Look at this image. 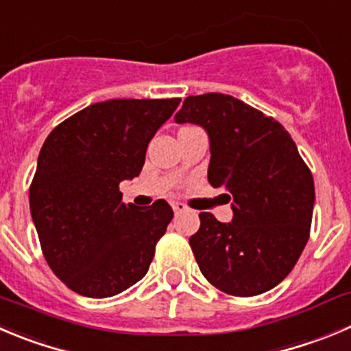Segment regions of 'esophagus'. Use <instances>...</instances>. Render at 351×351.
<instances>
[{
  "label": "esophagus",
  "instance_id": "esophagus-1",
  "mask_svg": "<svg viewBox=\"0 0 351 351\" xmlns=\"http://www.w3.org/2000/svg\"><path fill=\"white\" fill-rule=\"evenodd\" d=\"M172 208H173V212H176V213H182V212H186V210H188V206H186L184 203H181V202H172Z\"/></svg>",
  "mask_w": 351,
  "mask_h": 351
}]
</instances>
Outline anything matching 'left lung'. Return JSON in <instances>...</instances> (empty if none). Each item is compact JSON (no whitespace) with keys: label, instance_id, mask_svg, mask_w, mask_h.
<instances>
[{"label":"left lung","instance_id":"8db88e82","mask_svg":"<svg viewBox=\"0 0 351 351\" xmlns=\"http://www.w3.org/2000/svg\"><path fill=\"white\" fill-rule=\"evenodd\" d=\"M173 119L206 131L208 182L229 193L223 196L234 213L228 223L199 213L198 232L189 238L199 270L228 295L269 291L291 272L308 241L312 172L278 120L234 96H188Z\"/></svg>","mask_w":351,"mask_h":351}]
</instances>
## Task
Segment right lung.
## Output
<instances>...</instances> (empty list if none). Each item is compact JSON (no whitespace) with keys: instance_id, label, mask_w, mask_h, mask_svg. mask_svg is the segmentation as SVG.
<instances>
[{"instance_id":"add662e5","label":"right lung","mask_w":351,"mask_h":351,"mask_svg":"<svg viewBox=\"0 0 351 351\" xmlns=\"http://www.w3.org/2000/svg\"><path fill=\"white\" fill-rule=\"evenodd\" d=\"M179 103H95L46 138L29 191L31 215L46 262L72 291L108 298L148 272L173 212L165 199L125 205L119 184L138 178L148 143Z\"/></svg>"}]
</instances>
